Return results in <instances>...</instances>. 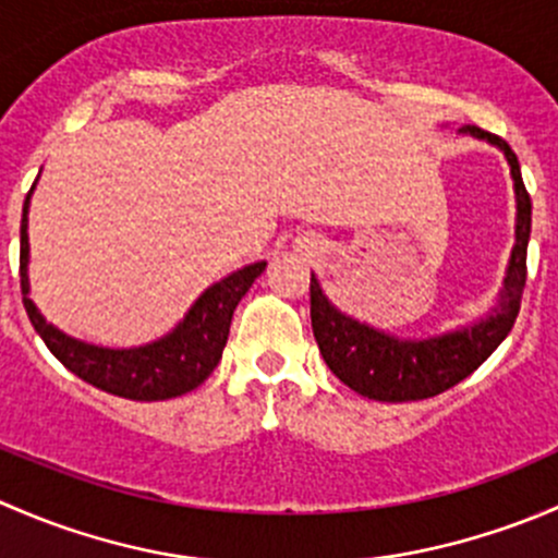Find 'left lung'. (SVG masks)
Listing matches in <instances>:
<instances>
[{
    "label": "left lung",
    "instance_id": "left-lung-1",
    "mask_svg": "<svg viewBox=\"0 0 558 558\" xmlns=\"http://www.w3.org/2000/svg\"><path fill=\"white\" fill-rule=\"evenodd\" d=\"M461 132L488 140L502 150L515 189V245L505 275V291L488 318L429 340H399L337 311L320 291L315 275H311V320L320 356L342 384L367 399L415 402L448 391L497 351L519 318L526 286V245L532 232V199L523 185L519 156L497 134L477 126H464Z\"/></svg>",
    "mask_w": 558,
    "mask_h": 558
}]
</instances>
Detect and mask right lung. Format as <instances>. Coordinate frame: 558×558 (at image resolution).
<instances>
[{
    "label": "right lung",
    "instance_id": "add662e5",
    "mask_svg": "<svg viewBox=\"0 0 558 558\" xmlns=\"http://www.w3.org/2000/svg\"><path fill=\"white\" fill-rule=\"evenodd\" d=\"M32 191H35V185H32ZM32 191L26 194L24 218H21V294H24L26 315L48 345V351L86 384L102 388L107 393H116V397L137 399V402L172 399L205 384L207 375L221 362L234 307L251 289L253 280L264 272L267 262L247 264L229 278L213 283L191 305L185 318L161 340L140 348L88 345V342L75 340V337L64 335L53 324H48L35 307V302L29 300V275H26V264H29L26 227L29 223H26V213H29Z\"/></svg>",
    "mask_w": 558,
    "mask_h": 558
}]
</instances>
